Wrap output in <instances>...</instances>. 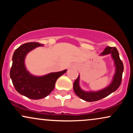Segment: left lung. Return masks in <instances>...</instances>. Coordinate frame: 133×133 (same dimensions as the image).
Returning a JSON list of instances; mask_svg holds the SVG:
<instances>
[{"label":"left lung","mask_w":133,"mask_h":133,"mask_svg":"<svg viewBox=\"0 0 133 133\" xmlns=\"http://www.w3.org/2000/svg\"><path fill=\"white\" fill-rule=\"evenodd\" d=\"M111 54L112 59L114 60V65L116 67L115 74L113 76L112 82L110 84L103 89L97 91H86L82 90L79 86V75L73 84V89L76 94L82 99L88 102H93L99 101L104 97H107L111 94V93L116 91L117 88L120 86L121 83L122 76H123L124 66H123V62L119 58V55L117 51V49L115 47L108 46L105 48L103 52L100 56H106L108 54Z\"/></svg>","instance_id":"obj_1"}]
</instances>
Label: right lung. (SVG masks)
Listing matches in <instances>:
<instances>
[{
	"instance_id": "add662e5",
	"label": "right lung",
	"mask_w": 133,
	"mask_h": 133,
	"mask_svg": "<svg viewBox=\"0 0 133 133\" xmlns=\"http://www.w3.org/2000/svg\"><path fill=\"white\" fill-rule=\"evenodd\" d=\"M39 46H43V44L27 42L18 47L14 52L10 71V77L16 91L32 99H40L48 96L54 89L57 79L67 71L65 69L42 76L30 74L24 62L25 56L30 51Z\"/></svg>"
}]
</instances>
